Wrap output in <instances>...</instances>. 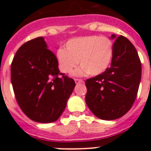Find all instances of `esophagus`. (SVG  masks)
<instances>
[{
  "label": "esophagus",
  "mask_w": 151,
  "mask_h": 151,
  "mask_svg": "<svg viewBox=\"0 0 151 151\" xmlns=\"http://www.w3.org/2000/svg\"><path fill=\"white\" fill-rule=\"evenodd\" d=\"M74 81H75L76 84H79V83H83L84 81H83V80H81V79H74Z\"/></svg>",
  "instance_id": "34e87169"
}]
</instances>
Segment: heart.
I'll use <instances>...</instances> for the list:
<instances>
[{
    "label": "heart",
    "instance_id": "b5f03b06",
    "mask_svg": "<svg viewBox=\"0 0 151 151\" xmlns=\"http://www.w3.org/2000/svg\"><path fill=\"white\" fill-rule=\"evenodd\" d=\"M113 55L112 41L106 37L96 35L70 39L65 48L56 52L59 69L63 73H71L79 63L81 66L74 72L75 75H99L110 66Z\"/></svg>",
    "mask_w": 151,
    "mask_h": 151
}]
</instances>
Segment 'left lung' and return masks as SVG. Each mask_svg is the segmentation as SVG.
I'll return each instance as SVG.
<instances>
[{
  "instance_id": "obj_1",
  "label": "left lung",
  "mask_w": 151,
  "mask_h": 151,
  "mask_svg": "<svg viewBox=\"0 0 151 151\" xmlns=\"http://www.w3.org/2000/svg\"><path fill=\"white\" fill-rule=\"evenodd\" d=\"M114 55L110 68L85 81L86 104L94 115L110 121L124 116L136 100L141 80V62L126 37L112 34Z\"/></svg>"
}]
</instances>
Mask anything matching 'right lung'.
Here are the masks:
<instances>
[{
    "mask_svg": "<svg viewBox=\"0 0 151 151\" xmlns=\"http://www.w3.org/2000/svg\"><path fill=\"white\" fill-rule=\"evenodd\" d=\"M11 81L22 112L40 123L59 119L75 87L72 78L59 72L56 57L43 37L18 49L11 66Z\"/></svg>",
    "mask_w": 151,
    "mask_h": 151,
    "instance_id": "right-lung-1",
    "label": "right lung"
}]
</instances>
